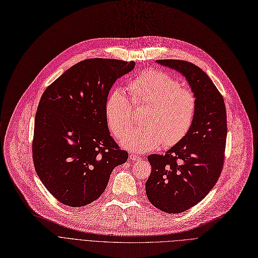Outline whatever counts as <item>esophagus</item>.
<instances>
[{
  "mask_svg": "<svg viewBox=\"0 0 258 258\" xmlns=\"http://www.w3.org/2000/svg\"><path fill=\"white\" fill-rule=\"evenodd\" d=\"M130 159H132V161H140L141 157L137 154H130Z\"/></svg>",
  "mask_w": 258,
  "mask_h": 258,
  "instance_id": "obj_1",
  "label": "esophagus"
}]
</instances>
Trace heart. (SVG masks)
I'll return each instance as SVG.
<instances>
[{"label": "heart", "instance_id": "heart-1", "mask_svg": "<svg viewBox=\"0 0 258 258\" xmlns=\"http://www.w3.org/2000/svg\"><path fill=\"white\" fill-rule=\"evenodd\" d=\"M132 103L146 105L141 116L143 126L127 132L133 124L131 102L121 90L110 93L105 103L107 124L124 148L147 152L159 145L172 147L187 137L198 112L195 93L181 87L179 80L166 72L148 69L129 82Z\"/></svg>", "mask_w": 258, "mask_h": 258}]
</instances>
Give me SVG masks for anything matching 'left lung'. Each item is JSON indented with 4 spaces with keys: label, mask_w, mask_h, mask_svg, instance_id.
Here are the masks:
<instances>
[{
    "label": "left lung",
    "mask_w": 258,
    "mask_h": 258,
    "mask_svg": "<svg viewBox=\"0 0 258 258\" xmlns=\"http://www.w3.org/2000/svg\"><path fill=\"white\" fill-rule=\"evenodd\" d=\"M157 62L186 77L198 99L193 126L187 137L166 154H151V174L146 181L150 203L166 213H181L202 200L222 174L227 141L226 106L205 71L182 59Z\"/></svg>",
    "instance_id": "8db88e82"
}]
</instances>
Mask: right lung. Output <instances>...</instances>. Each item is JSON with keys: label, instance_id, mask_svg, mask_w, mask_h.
<instances>
[{"label": "right lung", "instance_id": "add662e5", "mask_svg": "<svg viewBox=\"0 0 258 258\" xmlns=\"http://www.w3.org/2000/svg\"><path fill=\"white\" fill-rule=\"evenodd\" d=\"M136 63L88 58L44 91L34 118L32 159L43 185L59 202L83 207L101 196L112 170L126 163L109 133L105 103L116 79Z\"/></svg>", "mask_w": 258, "mask_h": 258}]
</instances>
